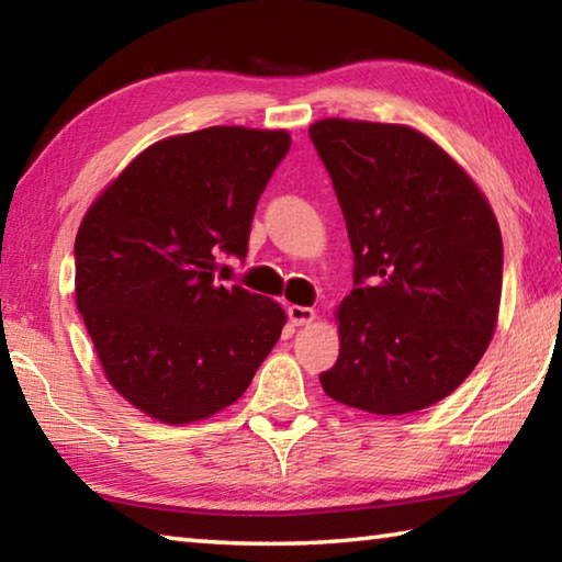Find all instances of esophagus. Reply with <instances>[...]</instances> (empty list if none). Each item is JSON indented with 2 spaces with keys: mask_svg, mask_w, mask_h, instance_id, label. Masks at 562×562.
I'll use <instances>...</instances> for the list:
<instances>
[{
  "mask_svg": "<svg viewBox=\"0 0 562 562\" xmlns=\"http://www.w3.org/2000/svg\"><path fill=\"white\" fill-rule=\"evenodd\" d=\"M288 315H290V322L294 327H304V325H312V322H315V310L312 307H300V304H290V310H288Z\"/></svg>",
  "mask_w": 562,
  "mask_h": 562,
  "instance_id": "34e87169",
  "label": "esophagus"
}]
</instances>
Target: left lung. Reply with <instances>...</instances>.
Returning <instances> with one entry per match:
<instances>
[{"label":"left lung","mask_w":562,"mask_h":562,"mask_svg":"<svg viewBox=\"0 0 562 562\" xmlns=\"http://www.w3.org/2000/svg\"><path fill=\"white\" fill-rule=\"evenodd\" d=\"M310 138L345 213L355 290L337 307L325 394L379 416L461 386L498 322L503 240L473 178L404 123L322 119Z\"/></svg>","instance_id":"8db88e82"}]
</instances>
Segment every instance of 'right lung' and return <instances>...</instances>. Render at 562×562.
Returning a JSON list of instances; mask_svg holds the SVG:
<instances>
[{"label":"right lung","mask_w":562,"mask_h":562,"mask_svg":"<svg viewBox=\"0 0 562 562\" xmlns=\"http://www.w3.org/2000/svg\"><path fill=\"white\" fill-rule=\"evenodd\" d=\"M288 131L211 126L131 160L76 233V307L111 386L164 424H193L245 394L288 315L217 284L247 255L252 215Z\"/></svg>","instance_id":"right-lung-1"}]
</instances>
